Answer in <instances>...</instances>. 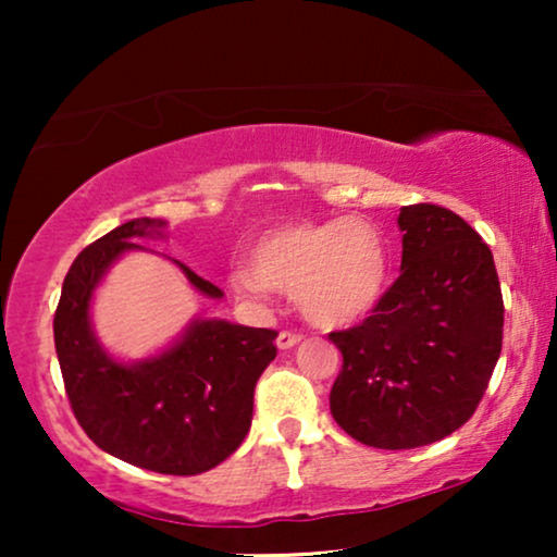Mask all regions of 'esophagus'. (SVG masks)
Returning <instances> with one entry per match:
<instances>
[{"mask_svg": "<svg viewBox=\"0 0 557 557\" xmlns=\"http://www.w3.org/2000/svg\"><path fill=\"white\" fill-rule=\"evenodd\" d=\"M301 339H304L301 334H296V332H281L276 337V345H278V349H292L299 345Z\"/></svg>", "mask_w": 557, "mask_h": 557, "instance_id": "obj_1", "label": "esophagus"}]
</instances>
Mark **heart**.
I'll return each mask as SVG.
<instances>
[{"mask_svg": "<svg viewBox=\"0 0 557 557\" xmlns=\"http://www.w3.org/2000/svg\"><path fill=\"white\" fill-rule=\"evenodd\" d=\"M238 263L233 284L240 294L269 299L296 294L304 317L322 326H347L377 309L391 284V253L375 223L332 218L286 223L265 231Z\"/></svg>", "mask_w": 557, "mask_h": 557, "instance_id": "1", "label": "heart"}]
</instances>
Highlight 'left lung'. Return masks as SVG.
<instances>
[{
    "instance_id": "obj_1",
    "label": "left lung",
    "mask_w": 557,
    "mask_h": 557,
    "mask_svg": "<svg viewBox=\"0 0 557 557\" xmlns=\"http://www.w3.org/2000/svg\"><path fill=\"white\" fill-rule=\"evenodd\" d=\"M400 276L360 326L332 332L342 352L330 408L375 448L446 438L474 413L502 352L505 304L492 250L456 212L400 208Z\"/></svg>"
}]
</instances>
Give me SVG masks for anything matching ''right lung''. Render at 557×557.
<instances>
[{
	"label": "right lung",
	"instance_id": "add662e5",
	"mask_svg": "<svg viewBox=\"0 0 557 557\" xmlns=\"http://www.w3.org/2000/svg\"><path fill=\"white\" fill-rule=\"evenodd\" d=\"M166 220L136 218L81 250L63 281L55 311V352L65 393L83 431L106 454L157 474L195 476L215 469L243 444L253 391L276 357V332L202 319L141 360H119L94 332V294L121 256L162 240ZM208 299L223 292L174 261Z\"/></svg>",
	"mask_w": 557,
	"mask_h": 557
}]
</instances>
